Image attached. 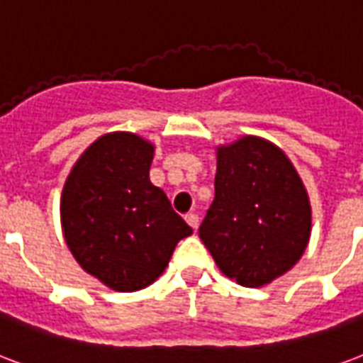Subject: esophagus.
<instances>
[{
	"mask_svg": "<svg viewBox=\"0 0 363 363\" xmlns=\"http://www.w3.org/2000/svg\"><path fill=\"white\" fill-rule=\"evenodd\" d=\"M184 219H186V223H189L190 227H192V229H198V225H200V217L196 216V213H189V216L184 217Z\"/></svg>",
	"mask_w": 363,
	"mask_h": 363,
	"instance_id": "obj_1",
	"label": "esophagus"
}]
</instances>
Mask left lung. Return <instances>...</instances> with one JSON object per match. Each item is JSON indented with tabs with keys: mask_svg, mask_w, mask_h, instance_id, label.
Returning <instances> with one entry per match:
<instances>
[{
	"mask_svg": "<svg viewBox=\"0 0 363 363\" xmlns=\"http://www.w3.org/2000/svg\"><path fill=\"white\" fill-rule=\"evenodd\" d=\"M198 233L217 267L242 286L292 269L310 240L311 208L283 150L257 136L217 147L216 198Z\"/></svg>",
	"mask_w": 363,
	"mask_h": 363,
	"instance_id": "8db88e82",
	"label": "left lung"
}]
</instances>
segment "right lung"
Masks as SVG:
<instances>
[{
	"label": "right lung",
	"instance_id": "right-lung-1",
	"mask_svg": "<svg viewBox=\"0 0 363 363\" xmlns=\"http://www.w3.org/2000/svg\"><path fill=\"white\" fill-rule=\"evenodd\" d=\"M154 144L109 133L86 147L61 194V227L80 267L117 292L146 289L192 235L150 182Z\"/></svg>",
	"mask_w": 363,
	"mask_h": 363
}]
</instances>
